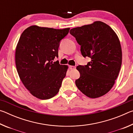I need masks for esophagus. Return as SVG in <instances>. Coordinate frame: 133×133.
<instances>
[{
	"label": "esophagus",
	"mask_w": 133,
	"mask_h": 133,
	"mask_svg": "<svg viewBox=\"0 0 133 133\" xmlns=\"http://www.w3.org/2000/svg\"><path fill=\"white\" fill-rule=\"evenodd\" d=\"M69 68L70 70H74L76 69V66H70Z\"/></svg>",
	"instance_id": "1"
}]
</instances>
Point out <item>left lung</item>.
I'll return each instance as SVG.
<instances>
[{
  "mask_svg": "<svg viewBox=\"0 0 133 133\" xmlns=\"http://www.w3.org/2000/svg\"><path fill=\"white\" fill-rule=\"evenodd\" d=\"M70 33L81 46L84 57L91 61L78 65L80 77L76 80L77 88L90 98L108 93L118 77L122 63L120 42L114 30L100 21L71 29Z\"/></svg>",
  "mask_w": 133,
  "mask_h": 133,
  "instance_id": "1",
  "label": "left lung"
}]
</instances>
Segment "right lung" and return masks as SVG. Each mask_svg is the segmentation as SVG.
Listing matches in <instances>:
<instances>
[{"mask_svg":"<svg viewBox=\"0 0 133 133\" xmlns=\"http://www.w3.org/2000/svg\"><path fill=\"white\" fill-rule=\"evenodd\" d=\"M69 30L31 26L21 36L16 49V66L22 82L36 97L47 100L59 91L67 66L53 60L58 57L60 43Z\"/></svg>","mask_w":133,"mask_h":133,"instance_id":"add662e5","label":"right lung"}]
</instances>
